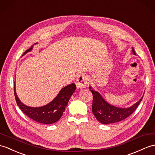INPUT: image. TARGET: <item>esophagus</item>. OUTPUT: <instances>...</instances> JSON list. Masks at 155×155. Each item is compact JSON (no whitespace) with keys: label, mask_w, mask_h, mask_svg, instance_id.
I'll return each mask as SVG.
<instances>
[{"label":"esophagus","mask_w":155,"mask_h":155,"mask_svg":"<svg viewBox=\"0 0 155 155\" xmlns=\"http://www.w3.org/2000/svg\"><path fill=\"white\" fill-rule=\"evenodd\" d=\"M88 81V77L86 74H81L77 77L76 81V86L78 88H84L86 87V84H87Z\"/></svg>","instance_id":"1"}]
</instances>
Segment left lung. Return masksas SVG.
<instances>
[{
  "mask_svg": "<svg viewBox=\"0 0 155 155\" xmlns=\"http://www.w3.org/2000/svg\"><path fill=\"white\" fill-rule=\"evenodd\" d=\"M132 51L135 55L136 53L134 48H132ZM89 89L93 95L92 113L97 120L102 124H114L125 120L132 113H134V111L138 107L139 103L141 102L143 97V96L142 98L134 105L124 108V107L114 106L107 102L100 94V92L94 91L92 86H90Z\"/></svg>",
  "mask_w": 155,
  "mask_h": 155,
  "instance_id": "left-lung-1",
  "label": "left lung"
}]
</instances>
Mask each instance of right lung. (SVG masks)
Segmentation results:
<instances>
[{
	"label": "right lung",
	"mask_w": 155,
	"mask_h": 155,
	"mask_svg": "<svg viewBox=\"0 0 155 155\" xmlns=\"http://www.w3.org/2000/svg\"><path fill=\"white\" fill-rule=\"evenodd\" d=\"M35 43V44H37ZM33 46L26 50L22 55L31 51L33 49ZM76 90V85L74 83L64 86L58 94L51 102H50L46 105L40 107H30L25 105L21 102L16 92V84L14 82V96H15L16 101L18 106L20 107L21 110L28 117L32 120L38 122V123L44 124H51L55 123L58 121L65 110V107L67 105L71 96L73 95Z\"/></svg>",
	"instance_id": "add662e5"
}]
</instances>
